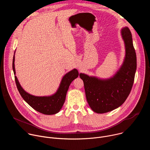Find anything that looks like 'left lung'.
Instances as JSON below:
<instances>
[{"label":"left lung","instance_id":"left-lung-1","mask_svg":"<svg viewBox=\"0 0 150 150\" xmlns=\"http://www.w3.org/2000/svg\"><path fill=\"white\" fill-rule=\"evenodd\" d=\"M125 42L126 56L123 64L112 78L101 80L80 74L85 96L91 109L96 113H104L120 106L132 90L137 69V56L132 37L127 27L121 31Z\"/></svg>","mask_w":150,"mask_h":150}]
</instances>
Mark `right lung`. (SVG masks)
<instances>
[{"mask_svg": "<svg viewBox=\"0 0 150 150\" xmlns=\"http://www.w3.org/2000/svg\"><path fill=\"white\" fill-rule=\"evenodd\" d=\"M14 62L15 56H13L12 68L14 75H15ZM78 72L75 69L67 74L62 78L57 92L49 97H37L30 95L21 87L16 76H15V80L18 90L21 97L32 108L41 113L50 115L58 113L62 109L65 103L69 85L73 80L78 76Z\"/></svg>", "mask_w": 150, "mask_h": 150, "instance_id": "1", "label": "right lung"}]
</instances>
